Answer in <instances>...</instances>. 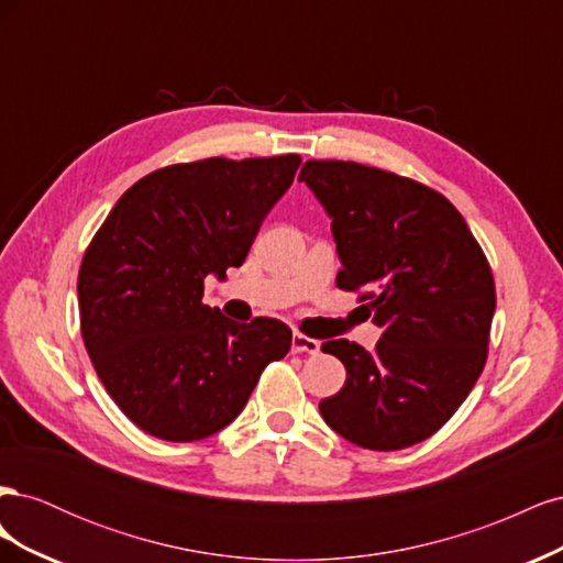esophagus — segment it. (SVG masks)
Masks as SVG:
<instances>
[{"label": "esophagus", "instance_id": "1", "mask_svg": "<svg viewBox=\"0 0 563 563\" xmlns=\"http://www.w3.org/2000/svg\"><path fill=\"white\" fill-rule=\"evenodd\" d=\"M291 350L296 354H300V352H305V354H319V340H314L310 335H302V333H294Z\"/></svg>", "mask_w": 563, "mask_h": 563}]
</instances>
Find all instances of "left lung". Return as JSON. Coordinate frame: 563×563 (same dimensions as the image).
Listing matches in <instances>:
<instances>
[{
    "label": "left lung",
    "mask_w": 563,
    "mask_h": 563,
    "mask_svg": "<svg viewBox=\"0 0 563 563\" xmlns=\"http://www.w3.org/2000/svg\"><path fill=\"white\" fill-rule=\"evenodd\" d=\"M331 218L343 269L383 335L373 352L350 340L321 350L345 364L321 399L331 430L371 451L432 437L482 376L496 284L465 218L432 187L356 162L310 159L298 176Z\"/></svg>",
    "instance_id": "obj_1"
}]
</instances>
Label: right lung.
Segmentation results:
<instances>
[{"label": "right lung", "mask_w": 563, "mask_h": 563, "mask_svg": "<svg viewBox=\"0 0 563 563\" xmlns=\"http://www.w3.org/2000/svg\"><path fill=\"white\" fill-rule=\"evenodd\" d=\"M298 155L174 164L119 197L79 267L81 338L124 416L166 441L216 434L242 413L263 368L286 356L277 319L232 321L203 279L240 267L291 187Z\"/></svg>", "instance_id": "add662e5"}]
</instances>
